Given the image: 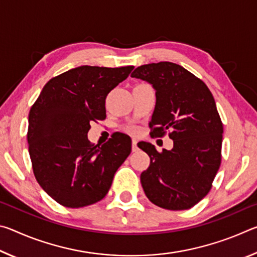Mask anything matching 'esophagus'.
I'll return each mask as SVG.
<instances>
[{
    "instance_id": "obj_1",
    "label": "esophagus",
    "mask_w": 257,
    "mask_h": 257,
    "mask_svg": "<svg viewBox=\"0 0 257 257\" xmlns=\"http://www.w3.org/2000/svg\"><path fill=\"white\" fill-rule=\"evenodd\" d=\"M137 150H138L137 141H136V139H133V152H136Z\"/></svg>"
}]
</instances>
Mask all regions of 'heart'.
Segmentation results:
<instances>
[{"label": "heart", "mask_w": 257, "mask_h": 257, "mask_svg": "<svg viewBox=\"0 0 257 257\" xmlns=\"http://www.w3.org/2000/svg\"><path fill=\"white\" fill-rule=\"evenodd\" d=\"M127 130L129 133H136L137 132V128L135 127V125H130V127H127Z\"/></svg>", "instance_id": "heart-1"}]
</instances>
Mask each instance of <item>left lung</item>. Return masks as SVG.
<instances>
[{"label":"left lung","instance_id":"left-lung-1","mask_svg":"<svg viewBox=\"0 0 257 257\" xmlns=\"http://www.w3.org/2000/svg\"><path fill=\"white\" fill-rule=\"evenodd\" d=\"M132 77L149 81L155 89L152 137L168 133L173 141V149L162 152L151 143L138 144L151 159L141 175L143 189L155 205L188 210L211 190L221 164L223 123L214 97L203 80L167 61L138 67Z\"/></svg>","mask_w":257,"mask_h":257}]
</instances>
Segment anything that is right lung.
<instances>
[{"instance_id":"add662e5","label":"right lung","mask_w":257,"mask_h":257,"mask_svg":"<svg viewBox=\"0 0 257 257\" xmlns=\"http://www.w3.org/2000/svg\"><path fill=\"white\" fill-rule=\"evenodd\" d=\"M133 69H71L47 81L30 107L27 141L34 175L61 205L78 208L101 201L132 152L127 135L116 134L98 147L87 134L92 121L106 118L107 94Z\"/></svg>"}]
</instances>
